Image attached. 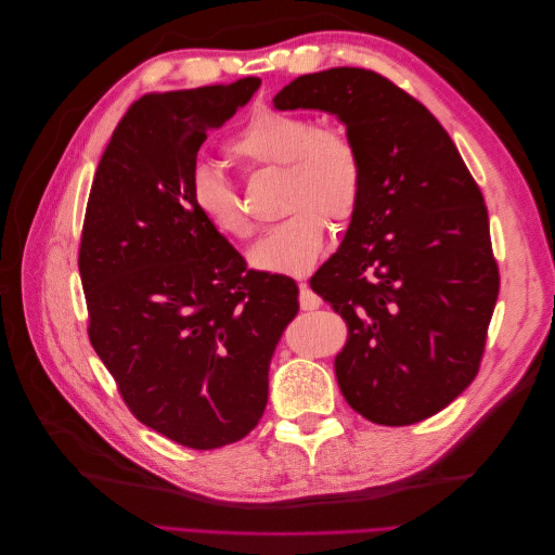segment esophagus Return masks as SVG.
Here are the masks:
<instances>
[{"mask_svg": "<svg viewBox=\"0 0 555 555\" xmlns=\"http://www.w3.org/2000/svg\"><path fill=\"white\" fill-rule=\"evenodd\" d=\"M300 308L304 310H317L322 308V298H319L308 282H300Z\"/></svg>", "mask_w": 555, "mask_h": 555, "instance_id": "esophagus-1", "label": "esophagus"}]
</instances>
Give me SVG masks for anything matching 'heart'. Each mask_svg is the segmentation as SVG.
<instances>
[{
	"mask_svg": "<svg viewBox=\"0 0 555 555\" xmlns=\"http://www.w3.org/2000/svg\"><path fill=\"white\" fill-rule=\"evenodd\" d=\"M231 155L249 166H282V208L289 210L266 229L249 249V266L261 273L306 275L322 257L328 220L347 222L363 190L359 150L343 129L314 127L296 113L263 108L229 143ZM190 201L196 215L227 238H247L249 217L220 166L196 162L190 171Z\"/></svg>",
	"mask_w": 555,
	"mask_h": 555,
	"instance_id": "1",
	"label": "heart"
}]
</instances>
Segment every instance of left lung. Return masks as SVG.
I'll return each mask as SVG.
<instances>
[{
	"label": "left lung",
	"instance_id": "1",
	"mask_svg": "<svg viewBox=\"0 0 555 555\" xmlns=\"http://www.w3.org/2000/svg\"><path fill=\"white\" fill-rule=\"evenodd\" d=\"M273 106L335 115L363 166L345 238L310 280L349 326L340 391L373 424L424 422L475 379L498 300L477 182L435 115L375 72L298 76Z\"/></svg>",
	"mask_w": 555,
	"mask_h": 555
}]
</instances>
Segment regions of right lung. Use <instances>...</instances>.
Instances as JSON below:
<instances>
[{"instance_id":"add662e5","label":"right lung","mask_w":555,"mask_h":555,"mask_svg":"<svg viewBox=\"0 0 555 555\" xmlns=\"http://www.w3.org/2000/svg\"><path fill=\"white\" fill-rule=\"evenodd\" d=\"M259 86L139 99L96 166L82 224L90 343L133 416L192 449L238 442L259 424L268 367L298 314L296 282L249 271L188 190L208 131Z\"/></svg>"}]
</instances>
